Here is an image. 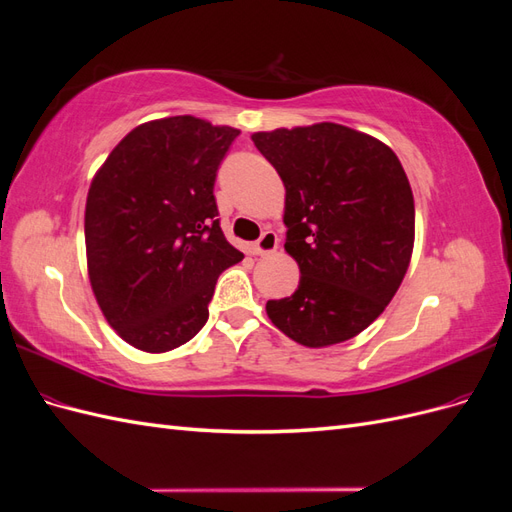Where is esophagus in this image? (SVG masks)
Wrapping results in <instances>:
<instances>
[{"mask_svg":"<svg viewBox=\"0 0 512 512\" xmlns=\"http://www.w3.org/2000/svg\"><path fill=\"white\" fill-rule=\"evenodd\" d=\"M277 243H280V239H277V235L273 230H267L262 232V237L254 243V254L258 256H269L277 250Z\"/></svg>","mask_w":512,"mask_h":512,"instance_id":"esophagus-1","label":"esophagus"}]
</instances>
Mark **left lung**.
<instances>
[{"label":"left lung","instance_id":"8db88e82","mask_svg":"<svg viewBox=\"0 0 512 512\" xmlns=\"http://www.w3.org/2000/svg\"><path fill=\"white\" fill-rule=\"evenodd\" d=\"M286 188L284 250L299 288L267 316L307 348L365 331L404 282L414 247V196L395 151L339 123L254 132Z\"/></svg>","mask_w":512,"mask_h":512}]
</instances>
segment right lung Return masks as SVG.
<instances>
[{
    "label": "right lung",
    "instance_id": "add662e5",
    "mask_svg": "<svg viewBox=\"0 0 512 512\" xmlns=\"http://www.w3.org/2000/svg\"><path fill=\"white\" fill-rule=\"evenodd\" d=\"M237 128L177 115L136 126L91 179L85 250L106 322L162 354L205 327L215 282L243 254L218 220L215 173Z\"/></svg>",
    "mask_w": 512,
    "mask_h": 512
}]
</instances>
